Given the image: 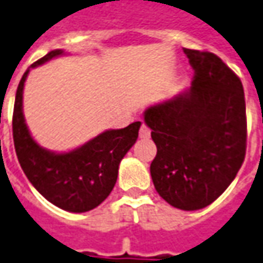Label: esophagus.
<instances>
[{
  "instance_id": "1",
  "label": "esophagus",
  "mask_w": 263,
  "mask_h": 263,
  "mask_svg": "<svg viewBox=\"0 0 263 263\" xmlns=\"http://www.w3.org/2000/svg\"><path fill=\"white\" fill-rule=\"evenodd\" d=\"M151 137V129L146 126V125H141V128H139V138L142 139H148Z\"/></svg>"
}]
</instances>
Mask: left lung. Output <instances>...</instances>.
Returning <instances> with one entry per match:
<instances>
[{
  "mask_svg": "<svg viewBox=\"0 0 263 263\" xmlns=\"http://www.w3.org/2000/svg\"><path fill=\"white\" fill-rule=\"evenodd\" d=\"M192 87L145 109L157 155V193L181 210L212 204L235 180L246 154V106L236 73L210 51L184 49Z\"/></svg>",
  "mask_w": 263,
  "mask_h": 263,
  "instance_id": "left-lung-1",
  "label": "left lung"
}]
</instances>
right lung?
I'll return each mask as SVG.
<instances>
[{
  "label": "right lung",
  "instance_id": "add662e5",
  "mask_svg": "<svg viewBox=\"0 0 263 263\" xmlns=\"http://www.w3.org/2000/svg\"><path fill=\"white\" fill-rule=\"evenodd\" d=\"M64 54L53 50L33 63L20 80L12 114V138L18 162L35 190L54 206L71 213L98 207L117 183L119 162L138 138L141 122L109 129L69 153H53L40 146L28 131L23 114V90L31 67Z\"/></svg>",
  "mask_w": 263,
  "mask_h": 263
}]
</instances>
